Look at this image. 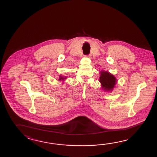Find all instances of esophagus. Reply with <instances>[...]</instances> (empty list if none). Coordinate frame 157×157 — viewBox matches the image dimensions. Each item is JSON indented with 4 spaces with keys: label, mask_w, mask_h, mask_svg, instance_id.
<instances>
[{
    "label": "esophagus",
    "mask_w": 157,
    "mask_h": 157,
    "mask_svg": "<svg viewBox=\"0 0 157 157\" xmlns=\"http://www.w3.org/2000/svg\"><path fill=\"white\" fill-rule=\"evenodd\" d=\"M85 57H87V58H91V54H89V55H87V56H85Z\"/></svg>",
    "instance_id": "34e87169"
}]
</instances>
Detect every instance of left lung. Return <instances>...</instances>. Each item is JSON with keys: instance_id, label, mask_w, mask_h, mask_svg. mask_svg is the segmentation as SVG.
<instances>
[{"instance_id": "obj_1", "label": "left lung", "mask_w": 157, "mask_h": 157, "mask_svg": "<svg viewBox=\"0 0 157 157\" xmlns=\"http://www.w3.org/2000/svg\"><path fill=\"white\" fill-rule=\"evenodd\" d=\"M99 82L101 84L102 89L105 91H112L115 86L117 80L113 75L107 71H100Z\"/></svg>"}]
</instances>
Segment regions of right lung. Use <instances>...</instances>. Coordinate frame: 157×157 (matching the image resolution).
<instances>
[{
	"mask_svg": "<svg viewBox=\"0 0 157 157\" xmlns=\"http://www.w3.org/2000/svg\"><path fill=\"white\" fill-rule=\"evenodd\" d=\"M66 78H67V77H62V76H59V81H62H62H63L64 80H66Z\"/></svg>",
	"mask_w": 157,
	"mask_h": 157,
	"instance_id": "right-lung-1",
	"label": "right lung"
}]
</instances>
